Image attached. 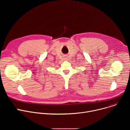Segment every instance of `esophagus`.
Listing matches in <instances>:
<instances>
[{
    "label": "esophagus",
    "mask_w": 130,
    "mask_h": 130,
    "mask_svg": "<svg viewBox=\"0 0 130 130\" xmlns=\"http://www.w3.org/2000/svg\"><path fill=\"white\" fill-rule=\"evenodd\" d=\"M64 60H67L68 59V57H64Z\"/></svg>",
    "instance_id": "1"
}]
</instances>
